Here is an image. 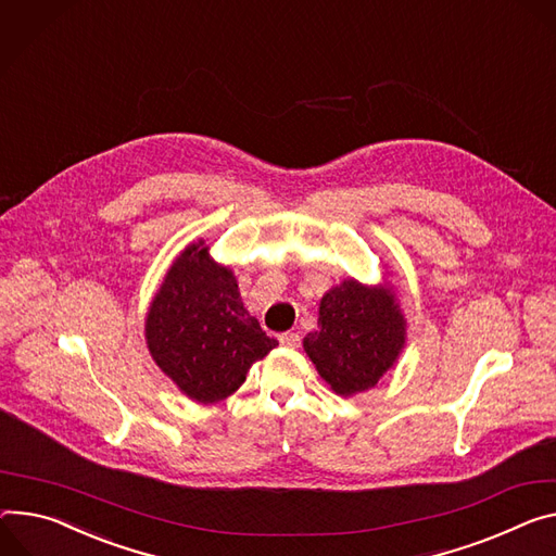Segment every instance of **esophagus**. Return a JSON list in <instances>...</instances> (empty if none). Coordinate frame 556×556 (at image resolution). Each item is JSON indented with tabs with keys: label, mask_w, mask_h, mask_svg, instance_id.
<instances>
[{
	"label": "esophagus",
	"mask_w": 556,
	"mask_h": 556,
	"mask_svg": "<svg viewBox=\"0 0 556 556\" xmlns=\"http://www.w3.org/2000/svg\"><path fill=\"white\" fill-rule=\"evenodd\" d=\"M279 343H281V345H288V348H296V345L301 343V337H299V332L288 330V332L279 334Z\"/></svg>",
	"instance_id": "obj_1"
}]
</instances>
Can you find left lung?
<instances>
[{"instance_id":"8db88e82","label":"left lung","mask_w":556,"mask_h":556,"mask_svg":"<svg viewBox=\"0 0 556 556\" xmlns=\"http://www.w3.org/2000/svg\"><path fill=\"white\" fill-rule=\"evenodd\" d=\"M406 343L403 319L390 288L345 279L319 304V330L308 332L304 350L321 379L343 396L377 386Z\"/></svg>"}]
</instances>
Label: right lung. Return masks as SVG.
I'll use <instances>...</instances> for the list:
<instances>
[{
	"label": "right lung",
	"mask_w": 556,
	"mask_h": 556,
	"mask_svg": "<svg viewBox=\"0 0 556 556\" xmlns=\"http://www.w3.org/2000/svg\"><path fill=\"white\" fill-rule=\"evenodd\" d=\"M146 343L186 396L217 403L245 381L277 339L243 308L232 270L213 262L199 241L166 273L146 317Z\"/></svg>",
	"instance_id": "add662e5"
}]
</instances>
